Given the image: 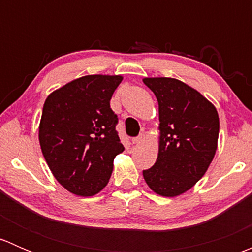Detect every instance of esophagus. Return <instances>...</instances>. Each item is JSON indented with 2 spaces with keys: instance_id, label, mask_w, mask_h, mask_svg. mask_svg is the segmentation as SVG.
Wrapping results in <instances>:
<instances>
[{
  "instance_id": "34e87169",
  "label": "esophagus",
  "mask_w": 252,
  "mask_h": 252,
  "mask_svg": "<svg viewBox=\"0 0 252 252\" xmlns=\"http://www.w3.org/2000/svg\"><path fill=\"white\" fill-rule=\"evenodd\" d=\"M142 140H144V135H139V136H136V138H133L131 142H133V144H140Z\"/></svg>"
}]
</instances>
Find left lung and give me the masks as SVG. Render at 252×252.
<instances>
[{"label": "left lung", "instance_id": "8db88e82", "mask_svg": "<svg viewBox=\"0 0 252 252\" xmlns=\"http://www.w3.org/2000/svg\"><path fill=\"white\" fill-rule=\"evenodd\" d=\"M159 112L156 163L142 171L150 189L173 197L188 191L206 173L217 150L220 118L215 106L183 81L145 78Z\"/></svg>", "mask_w": 252, "mask_h": 252}]
</instances>
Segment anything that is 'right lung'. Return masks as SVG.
Here are the masks:
<instances>
[{
  "label": "right lung",
  "mask_w": 252,
  "mask_h": 252,
  "mask_svg": "<svg viewBox=\"0 0 252 252\" xmlns=\"http://www.w3.org/2000/svg\"><path fill=\"white\" fill-rule=\"evenodd\" d=\"M121 75H86L48 95L39 140L61 185L78 196H93L107 185L113 159L124 151L110 101Z\"/></svg>",
  "instance_id": "obj_1"
}]
</instances>
